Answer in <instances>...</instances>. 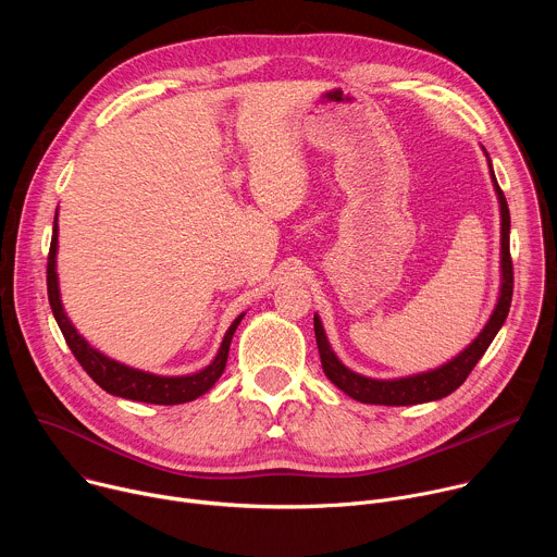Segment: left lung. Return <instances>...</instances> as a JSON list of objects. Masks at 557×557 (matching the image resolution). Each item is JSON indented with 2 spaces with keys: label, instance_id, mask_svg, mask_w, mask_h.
Wrapping results in <instances>:
<instances>
[{
  "label": "left lung",
  "instance_id": "1",
  "mask_svg": "<svg viewBox=\"0 0 557 557\" xmlns=\"http://www.w3.org/2000/svg\"><path fill=\"white\" fill-rule=\"evenodd\" d=\"M483 151H485V147H483ZM485 156H487V168H490V176L494 183V191H496V198L500 205V290H498V299H496L494 312L490 314L487 324L483 326L479 337H475L456 357H451L449 361H445L438 368L408 374V376L374 379V376L359 374V372L350 370L346 363H342V359L335 355V350L326 337L320 314L314 312V339H317V348H320L324 374L342 392H346L350 399L361 401V404H372V406H417V404L438 401V399H443V396L451 394L456 387H460V383L469 376L473 366L481 361V357L485 355V350L490 348V344L503 329L507 314H509L511 295H513V269H511V256H509L511 220H509V207H507L505 194L498 187V181L494 174L492 158L487 151H485Z\"/></svg>",
  "mask_w": 557,
  "mask_h": 557
}]
</instances>
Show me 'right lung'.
Listing matches in <instances>:
<instances>
[{"label": "right lung", "instance_id": "add662e5", "mask_svg": "<svg viewBox=\"0 0 557 557\" xmlns=\"http://www.w3.org/2000/svg\"><path fill=\"white\" fill-rule=\"evenodd\" d=\"M57 249H59V207L54 213V226H52V243H50V253H48V301L52 308L54 320L65 337V344L70 346L72 355L76 361L84 366V370L92 376L95 383H99L106 392L121 396V399L129 401H140V404H156V406H178L198 399L205 392H209L215 381L222 376L226 357H228V346L233 339L235 329L240 326L243 314H237L228 331L222 337V344L218 348V355L209 366H205L198 372L191 374H181V376H165V374H153L145 372L132 366H125L95 346L88 344V339L74 329L70 322V317L63 308L61 301V290H59V275H57Z\"/></svg>", "mask_w": 557, "mask_h": 557}]
</instances>
